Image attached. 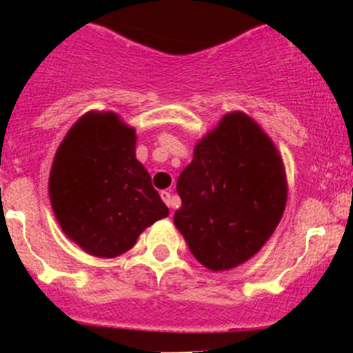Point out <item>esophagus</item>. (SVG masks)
<instances>
[{
	"instance_id": "obj_1",
	"label": "esophagus",
	"mask_w": 353,
	"mask_h": 353,
	"mask_svg": "<svg viewBox=\"0 0 353 353\" xmlns=\"http://www.w3.org/2000/svg\"><path fill=\"white\" fill-rule=\"evenodd\" d=\"M161 198L164 199V203L168 205V207H173V194H171V192H168V191H162L161 192Z\"/></svg>"
}]
</instances>
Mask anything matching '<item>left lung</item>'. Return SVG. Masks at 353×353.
Returning <instances> with one entry per match:
<instances>
[{
  "instance_id": "8db88e82",
  "label": "left lung",
  "mask_w": 353,
  "mask_h": 353,
  "mask_svg": "<svg viewBox=\"0 0 353 353\" xmlns=\"http://www.w3.org/2000/svg\"><path fill=\"white\" fill-rule=\"evenodd\" d=\"M174 212L192 256L210 270H230L263 248L283 217L288 196L276 145L244 113L224 114L194 146L180 173Z\"/></svg>"
}]
</instances>
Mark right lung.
Masks as SVG:
<instances>
[{"mask_svg":"<svg viewBox=\"0 0 353 353\" xmlns=\"http://www.w3.org/2000/svg\"><path fill=\"white\" fill-rule=\"evenodd\" d=\"M61 230L99 258L129 251L170 210L136 159V130L114 113H86L61 141L49 174Z\"/></svg>","mask_w":353,"mask_h":353,"instance_id":"obj_1","label":"right lung"}]
</instances>
